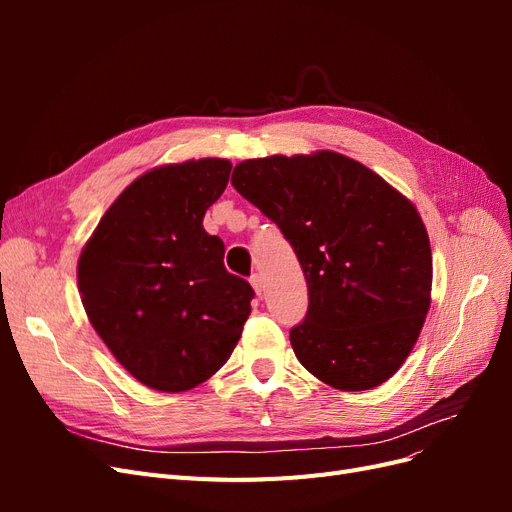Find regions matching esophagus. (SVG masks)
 Segmentation results:
<instances>
[{
	"label": "esophagus",
	"instance_id": "34e87169",
	"mask_svg": "<svg viewBox=\"0 0 512 512\" xmlns=\"http://www.w3.org/2000/svg\"><path fill=\"white\" fill-rule=\"evenodd\" d=\"M250 284H252V288L256 290V294H260L262 288H265V286H262V275H260V273H254V275L250 277Z\"/></svg>",
	"mask_w": 512,
	"mask_h": 512
}]
</instances>
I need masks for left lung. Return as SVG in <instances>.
Wrapping results in <instances>:
<instances>
[{
  "instance_id": "left-lung-1",
  "label": "left lung",
  "mask_w": 512,
  "mask_h": 512,
  "mask_svg": "<svg viewBox=\"0 0 512 512\" xmlns=\"http://www.w3.org/2000/svg\"><path fill=\"white\" fill-rule=\"evenodd\" d=\"M230 181L299 258L309 307L290 344L301 365L339 391L389 380L431 303V247L416 207L335 151L245 160Z\"/></svg>"
}]
</instances>
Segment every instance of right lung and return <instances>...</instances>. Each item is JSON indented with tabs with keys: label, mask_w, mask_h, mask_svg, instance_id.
I'll return each instance as SVG.
<instances>
[{
	"label": "right lung",
	"mask_w": 512,
	"mask_h": 512,
	"mask_svg": "<svg viewBox=\"0 0 512 512\" xmlns=\"http://www.w3.org/2000/svg\"><path fill=\"white\" fill-rule=\"evenodd\" d=\"M232 164H166L134 179L85 243L79 292L91 327L149 389L190 391L235 350L254 290L203 228Z\"/></svg>",
	"instance_id": "add662e5"
}]
</instances>
